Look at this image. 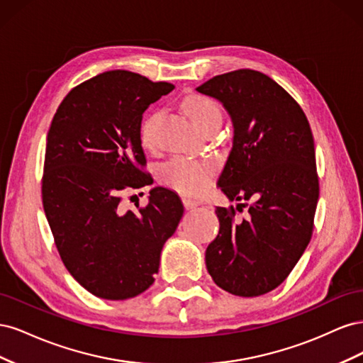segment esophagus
I'll return each instance as SVG.
<instances>
[{
  "label": "esophagus",
  "mask_w": 363,
  "mask_h": 363,
  "mask_svg": "<svg viewBox=\"0 0 363 363\" xmlns=\"http://www.w3.org/2000/svg\"><path fill=\"white\" fill-rule=\"evenodd\" d=\"M183 204H184L186 208H188V211H191V208H195L196 206H200L199 201L191 200V199H183Z\"/></svg>",
  "instance_id": "obj_1"
}]
</instances>
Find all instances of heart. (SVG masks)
Listing matches in <instances>:
<instances>
[{
    "instance_id": "b5f03b06",
    "label": "heart",
    "mask_w": 363,
    "mask_h": 363,
    "mask_svg": "<svg viewBox=\"0 0 363 363\" xmlns=\"http://www.w3.org/2000/svg\"><path fill=\"white\" fill-rule=\"evenodd\" d=\"M184 113L200 130L213 119H221V111L218 104L206 95L191 94L182 103ZM157 115L145 118L140 127V140L145 147L155 145V124ZM215 174V163L211 160H196L189 157H174L160 168L163 183L184 195L203 194Z\"/></svg>"
}]
</instances>
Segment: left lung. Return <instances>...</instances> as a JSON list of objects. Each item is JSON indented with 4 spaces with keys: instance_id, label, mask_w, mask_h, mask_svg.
I'll return each mask as SVG.
<instances>
[{
    "instance_id": "8db88e82",
    "label": "left lung",
    "mask_w": 363,
    "mask_h": 363,
    "mask_svg": "<svg viewBox=\"0 0 363 363\" xmlns=\"http://www.w3.org/2000/svg\"><path fill=\"white\" fill-rule=\"evenodd\" d=\"M196 91L221 103L233 124L218 186L230 201H252L242 221L233 207H216L219 233L206 267L230 294L263 295L289 276L312 236L320 184L309 121L280 84L252 69L216 75Z\"/></svg>"
}]
</instances>
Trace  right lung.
Wrapping results in <instances>:
<instances>
[{
  "label": "right lung",
  "mask_w": 363,
  "mask_h": 363,
  "mask_svg": "<svg viewBox=\"0 0 363 363\" xmlns=\"http://www.w3.org/2000/svg\"><path fill=\"white\" fill-rule=\"evenodd\" d=\"M174 86L130 71H106L65 96L47 138L42 201L59 255L82 286L104 300L147 291L184 207L162 186L139 212L121 194L150 183L140 171L142 115Z\"/></svg>",
  "instance_id": "right-lung-1"
}]
</instances>
